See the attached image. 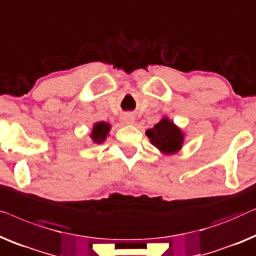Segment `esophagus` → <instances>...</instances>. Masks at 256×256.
Masks as SVG:
<instances>
[{
    "label": "esophagus",
    "mask_w": 256,
    "mask_h": 256,
    "mask_svg": "<svg viewBox=\"0 0 256 256\" xmlns=\"http://www.w3.org/2000/svg\"><path fill=\"white\" fill-rule=\"evenodd\" d=\"M123 120H124V122L126 124H133V122H134V117H133L132 114H125V116L123 117Z\"/></svg>",
    "instance_id": "34e87169"
}]
</instances>
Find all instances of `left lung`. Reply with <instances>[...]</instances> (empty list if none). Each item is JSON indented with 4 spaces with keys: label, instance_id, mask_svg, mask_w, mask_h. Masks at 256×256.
I'll return each mask as SVG.
<instances>
[{
    "label": "left lung",
    "instance_id": "1",
    "mask_svg": "<svg viewBox=\"0 0 256 256\" xmlns=\"http://www.w3.org/2000/svg\"><path fill=\"white\" fill-rule=\"evenodd\" d=\"M146 136L154 146L166 154L176 153L182 147L183 134L181 130L176 128L167 118L161 120L153 128L147 130Z\"/></svg>",
    "mask_w": 256,
    "mask_h": 256
}]
</instances>
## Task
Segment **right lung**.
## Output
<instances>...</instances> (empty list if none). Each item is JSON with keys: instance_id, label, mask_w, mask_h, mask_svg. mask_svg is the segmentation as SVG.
Wrapping results in <instances>:
<instances>
[{"instance_id": "1", "label": "right lung", "mask_w": 256, "mask_h": 256, "mask_svg": "<svg viewBox=\"0 0 256 256\" xmlns=\"http://www.w3.org/2000/svg\"><path fill=\"white\" fill-rule=\"evenodd\" d=\"M110 125L106 123V122H100L94 125L92 132V139L97 144L103 142L106 139V134L109 133Z\"/></svg>"}]
</instances>
